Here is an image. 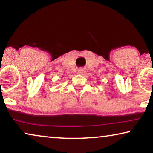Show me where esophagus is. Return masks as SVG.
I'll return each instance as SVG.
<instances>
[{"instance_id": "1", "label": "esophagus", "mask_w": 153, "mask_h": 153, "mask_svg": "<svg viewBox=\"0 0 153 153\" xmlns=\"http://www.w3.org/2000/svg\"><path fill=\"white\" fill-rule=\"evenodd\" d=\"M84 72L85 71L83 70V69H80V70H78V73L79 74H84Z\"/></svg>"}]
</instances>
